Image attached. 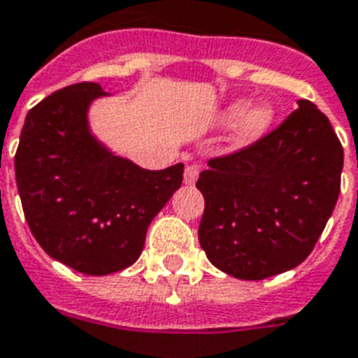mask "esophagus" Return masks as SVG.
I'll use <instances>...</instances> for the list:
<instances>
[{"instance_id":"34e87169","label":"esophagus","mask_w":358,"mask_h":358,"mask_svg":"<svg viewBox=\"0 0 358 358\" xmlns=\"http://www.w3.org/2000/svg\"><path fill=\"white\" fill-rule=\"evenodd\" d=\"M197 176H199V164H187L186 171H184V184H186V186H194L195 182H197Z\"/></svg>"}]
</instances>
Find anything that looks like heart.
<instances>
[{
    "label": "heart",
    "mask_w": 358,
    "mask_h": 358,
    "mask_svg": "<svg viewBox=\"0 0 358 358\" xmlns=\"http://www.w3.org/2000/svg\"><path fill=\"white\" fill-rule=\"evenodd\" d=\"M243 109H245V103L238 101L232 103L230 107H226V110L222 113L224 124H230L236 120L232 141L238 148H245V145H251V143L261 140L264 134L268 132L270 124L274 120V109L268 103H255L241 115Z\"/></svg>",
    "instance_id": "heart-1"
}]
</instances>
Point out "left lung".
Here are the masks:
<instances>
[{
	"label": "left lung",
	"mask_w": 358,
	"mask_h": 358,
	"mask_svg": "<svg viewBox=\"0 0 358 358\" xmlns=\"http://www.w3.org/2000/svg\"><path fill=\"white\" fill-rule=\"evenodd\" d=\"M274 132L210 159L199 243L218 270L264 280L295 268L315 248L338 203L343 148L328 117L307 99Z\"/></svg>",
	"instance_id": "left-lung-1"
}]
</instances>
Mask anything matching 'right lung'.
<instances>
[{
    "instance_id": "obj_1",
    "label": "right lung",
    "mask_w": 358,
    "mask_h": 358,
    "mask_svg": "<svg viewBox=\"0 0 358 358\" xmlns=\"http://www.w3.org/2000/svg\"><path fill=\"white\" fill-rule=\"evenodd\" d=\"M95 82L48 95L28 110L15 155L22 210L50 257L90 276L138 261L151 220L182 186L184 164L145 171L95 138Z\"/></svg>"
}]
</instances>
